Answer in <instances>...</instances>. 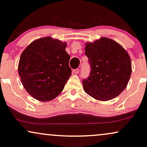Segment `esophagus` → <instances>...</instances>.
Instances as JSON below:
<instances>
[{
    "label": "esophagus",
    "instance_id": "obj_1",
    "mask_svg": "<svg viewBox=\"0 0 147 147\" xmlns=\"http://www.w3.org/2000/svg\"><path fill=\"white\" fill-rule=\"evenodd\" d=\"M72 72H73L74 74H78L79 72V69H78V68H77V69L73 70V71H72Z\"/></svg>",
    "mask_w": 147,
    "mask_h": 147
}]
</instances>
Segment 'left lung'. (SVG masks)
Returning <instances> with one entry per match:
<instances>
[{
    "label": "left lung",
    "mask_w": 147,
    "mask_h": 147,
    "mask_svg": "<svg viewBox=\"0 0 147 147\" xmlns=\"http://www.w3.org/2000/svg\"><path fill=\"white\" fill-rule=\"evenodd\" d=\"M85 50L91 68L89 77L83 79L85 92L102 101L119 95L131 73L127 52L117 42L105 37L87 43Z\"/></svg>",
    "instance_id": "obj_1"
}]
</instances>
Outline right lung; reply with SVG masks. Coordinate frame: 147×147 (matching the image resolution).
Returning a JSON list of instances; mask_svg holds the SVG:
<instances>
[{
	"mask_svg": "<svg viewBox=\"0 0 147 147\" xmlns=\"http://www.w3.org/2000/svg\"><path fill=\"white\" fill-rule=\"evenodd\" d=\"M66 42L50 37L39 38L22 52L18 73L24 88L41 102L56 98L71 75Z\"/></svg>",
	"mask_w": 147,
	"mask_h": 147,
	"instance_id": "obj_1",
	"label": "right lung"
}]
</instances>
